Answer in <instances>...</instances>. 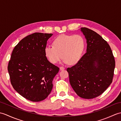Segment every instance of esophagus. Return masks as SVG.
<instances>
[{
  "label": "esophagus",
  "mask_w": 121,
  "mask_h": 121,
  "mask_svg": "<svg viewBox=\"0 0 121 121\" xmlns=\"http://www.w3.org/2000/svg\"><path fill=\"white\" fill-rule=\"evenodd\" d=\"M65 69V68H64V67H63V66H61V67L60 68V70H61V71H62V70H64Z\"/></svg>",
  "instance_id": "34e87169"
}]
</instances>
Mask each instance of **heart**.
Returning a JSON list of instances; mask_svg holds the SVG:
<instances>
[{"label": "heart", "mask_w": 121, "mask_h": 121, "mask_svg": "<svg viewBox=\"0 0 121 121\" xmlns=\"http://www.w3.org/2000/svg\"><path fill=\"white\" fill-rule=\"evenodd\" d=\"M52 43L53 46H46L45 53L53 64L58 63L62 57L63 63L75 65L80 60L85 47L84 39L80 35H61Z\"/></svg>", "instance_id": "1"}]
</instances>
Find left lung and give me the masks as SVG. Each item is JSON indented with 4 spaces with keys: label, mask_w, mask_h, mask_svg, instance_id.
I'll return each mask as SVG.
<instances>
[{
    "label": "left lung",
    "mask_w": 121,
    "mask_h": 121,
    "mask_svg": "<svg viewBox=\"0 0 121 121\" xmlns=\"http://www.w3.org/2000/svg\"><path fill=\"white\" fill-rule=\"evenodd\" d=\"M81 31L86 39V52L66 70L76 94L84 99H92L101 95L111 84L115 60L109 45L101 36L86 27L81 28Z\"/></svg>",
    "instance_id": "8db88e82"
}]
</instances>
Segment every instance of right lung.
<instances>
[{
	"label": "right lung",
	"instance_id": "right-lung-1",
	"mask_svg": "<svg viewBox=\"0 0 121 121\" xmlns=\"http://www.w3.org/2000/svg\"><path fill=\"white\" fill-rule=\"evenodd\" d=\"M52 34L35 33L20 41L8 66L12 85L20 95L33 102L45 99L52 91L59 68L46 57L45 48Z\"/></svg>",
	"mask_w": 121,
	"mask_h": 121
}]
</instances>
